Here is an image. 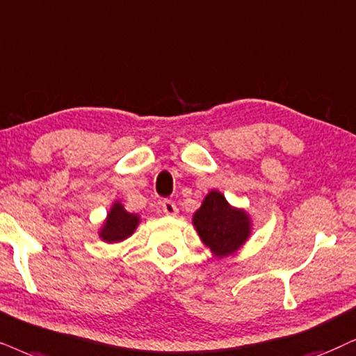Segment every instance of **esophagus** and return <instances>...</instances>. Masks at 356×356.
<instances>
[{
    "instance_id": "obj_1",
    "label": "esophagus",
    "mask_w": 356,
    "mask_h": 356,
    "mask_svg": "<svg viewBox=\"0 0 356 356\" xmlns=\"http://www.w3.org/2000/svg\"><path fill=\"white\" fill-rule=\"evenodd\" d=\"M161 209H163V213L166 214V216H177V214H178L177 204H175L173 201H170V200L161 201Z\"/></svg>"
}]
</instances>
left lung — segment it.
<instances>
[{
	"label": "left lung",
	"mask_w": 356,
	"mask_h": 356,
	"mask_svg": "<svg viewBox=\"0 0 356 356\" xmlns=\"http://www.w3.org/2000/svg\"><path fill=\"white\" fill-rule=\"evenodd\" d=\"M193 226L214 257L238 252L252 232V219L244 208H236L221 191L211 190L193 214Z\"/></svg>",
	"instance_id": "1"
}]
</instances>
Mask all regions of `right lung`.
<instances>
[{"label": "right lung", "mask_w": 356, "mask_h": 356, "mask_svg": "<svg viewBox=\"0 0 356 356\" xmlns=\"http://www.w3.org/2000/svg\"><path fill=\"white\" fill-rule=\"evenodd\" d=\"M140 222H142L140 214L129 213L124 208V204L115 200L108 209L107 218L104 219L102 226H100L99 238L107 244L122 243L137 231Z\"/></svg>", "instance_id": "obj_1"}]
</instances>
